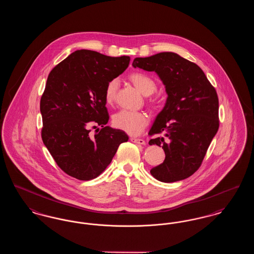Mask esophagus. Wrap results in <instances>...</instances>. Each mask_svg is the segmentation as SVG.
Segmentation results:
<instances>
[{
	"instance_id": "obj_1",
	"label": "esophagus",
	"mask_w": 254,
	"mask_h": 254,
	"mask_svg": "<svg viewBox=\"0 0 254 254\" xmlns=\"http://www.w3.org/2000/svg\"><path fill=\"white\" fill-rule=\"evenodd\" d=\"M130 141L133 142V143H135V144L145 145V140H143V139H139V138H134V137H131V138H130Z\"/></svg>"
}]
</instances>
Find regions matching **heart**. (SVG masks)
<instances>
[{
	"instance_id": "1",
	"label": "heart",
	"mask_w": 254,
	"mask_h": 254,
	"mask_svg": "<svg viewBox=\"0 0 254 254\" xmlns=\"http://www.w3.org/2000/svg\"><path fill=\"white\" fill-rule=\"evenodd\" d=\"M129 81L145 96H149L156 91L155 81L145 73L134 72L129 75ZM116 79L109 82L105 90V99L108 104H112L116 97L118 88ZM148 123V118L144 112L121 110L113 116V124L116 127L130 135H139L144 130Z\"/></svg>"
}]
</instances>
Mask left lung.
I'll return each mask as SVG.
<instances>
[{"label":"left lung","instance_id":"1","mask_svg":"<svg viewBox=\"0 0 254 254\" xmlns=\"http://www.w3.org/2000/svg\"><path fill=\"white\" fill-rule=\"evenodd\" d=\"M133 67L154 71L165 85L168 98L153 122L149 145L162 146L165 161L150 169L164 183L184 180L199 169L219 128V101L215 88L204 71L192 62L174 52H161L135 58Z\"/></svg>","mask_w":254,"mask_h":254}]
</instances>
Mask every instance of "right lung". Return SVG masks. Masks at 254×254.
Masks as SVG:
<instances>
[{
    "label": "right lung",
    "instance_id": "add662e5",
    "mask_svg": "<svg viewBox=\"0 0 254 254\" xmlns=\"http://www.w3.org/2000/svg\"><path fill=\"white\" fill-rule=\"evenodd\" d=\"M130 58L110 57L93 50L71 53L49 73L41 98L42 139L66 174L87 181L109 166L128 136L106 126L109 122L105 90L124 72ZM102 126L94 135L89 127Z\"/></svg>",
    "mask_w": 254,
    "mask_h": 254
}]
</instances>
